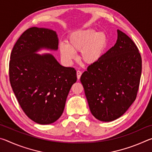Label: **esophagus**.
Segmentation results:
<instances>
[{
    "label": "esophagus",
    "instance_id": "34e87169",
    "mask_svg": "<svg viewBox=\"0 0 152 152\" xmlns=\"http://www.w3.org/2000/svg\"><path fill=\"white\" fill-rule=\"evenodd\" d=\"M76 75H77V78H78V80H79L80 78V76L82 75V72L78 70L76 72Z\"/></svg>",
    "mask_w": 152,
    "mask_h": 152
}]
</instances>
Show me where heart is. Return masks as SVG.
<instances>
[{"instance_id":"b5f03b06","label":"heart","mask_w":152,"mask_h":152,"mask_svg":"<svg viewBox=\"0 0 152 152\" xmlns=\"http://www.w3.org/2000/svg\"><path fill=\"white\" fill-rule=\"evenodd\" d=\"M109 39L103 31L87 29L72 33L67 45L61 43L59 50L61 58L67 64L76 58V52L80 51V58L84 63L92 65L101 60L107 50Z\"/></svg>"}]
</instances>
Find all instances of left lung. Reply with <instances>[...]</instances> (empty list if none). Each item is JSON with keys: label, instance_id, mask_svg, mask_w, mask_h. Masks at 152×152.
I'll list each match as a JSON object with an SVG mask.
<instances>
[{"label": "left lung", "instance_id": "8db88e82", "mask_svg": "<svg viewBox=\"0 0 152 152\" xmlns=\"http://www.w3.org/2000/svg\"><path fill=\"white\" fill-rule=\"evenodd\" d=\"M141 74V58L131 38L117 29L115 45L80 77L88 106L98 120L117 119L135 101Z\"/></svg>", "mask_w": 152, "mask_h": 152}]
</instances>
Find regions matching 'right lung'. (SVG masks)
<instances>
[{"label": "right lung", "mask_w": 152, "mask_h": 152, "mask_svg": "<svg viewBox=\"0 0 152 152\" xmlns=\"http://www.w3.org/2000/svg\"><path fill=\"white\" fill-rule=\"evenodd\" d=\"M58 49L55 31L33 27L20 35L11 52L9 78L12 91L27 116L38 124H51L61 117L77 80L74 68L61 66L51 53H37Z\"/></svg>", "instance_id": "1"}]
</instances>
